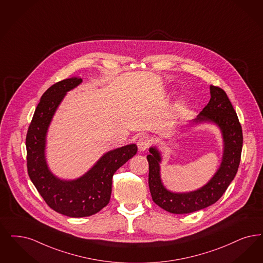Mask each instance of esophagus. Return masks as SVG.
Returning <instances> with one entry per match:
<instances>
[{
    "label": "esophagus",
    "mask_w": 263,
    "mask_h": 263,
    "mask_svg": "<svg viewBox=\"0 0 263 263\" xmlns=\"http://www.w3.org/2000/svg\"><path fill=\"white\" fill-rule=\"evenodd\" d=\"M149 145H151V139L145 135L140 137L137 142V147L140 152L146 151L147 147H149Z\"/></svg>",
    "instance_id": "obj_1"
}]
</instances>
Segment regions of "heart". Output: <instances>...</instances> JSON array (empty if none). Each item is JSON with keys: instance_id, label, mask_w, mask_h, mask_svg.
Segmentation results:
<instances>
[{"instance_id": "obj_1", "label": "heart", "mask_w": 263, "mask_h": 263, "mask_svg": "<svg viewBox=\"0 0 263 263\" xmlns=\"http://www.w3.org/2000/svg\"><path fill=\"white\" fill-rule=\"evenodd\" d=\"M182 105H183V102H182V101H181V102H179L178 104H177V106H178V107H181Z\"/></svg>"}]
</instances>
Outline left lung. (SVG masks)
<instances>
[{
  "label": "left lung",
  "mask_w": 263,
  "mask_h": 263,
  "mask_svg": "<svg viewBox=\"0 0 263 263\" xmlns=\"http://www.w3.org/2000/svg\"><path fill=\"white\" fill-rule=\"evenodd\" d=\"M209 104L195 119L182 127L188 131L200 124H212L220 131L223 143L220 165L206 184L190 192H173L161 180L162 153L158 146L148 148V187L156 204L170 213L184 214L205 209L215 203L235 178L239 168L242 147V127L226 93L218 87L210 86Z\"/></svg>",
  "instance_id": "left-lung-1"
}]
</instances>
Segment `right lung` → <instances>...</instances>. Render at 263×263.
Masks as SVG:
<instances>
[{
  "mask_svg": "<svg viewBox=\"0 0 263 263\" xmlns=\"http://www.w3.org/2000/svg\"><path fill=\"white\" fill-rule=\"evenodd\" d=\"M74 76L51 86L41 97L26 136L27 169L32 183L52 210L69 217H85L99 212L109 202L112 176L137 154L130 144L104 154L78 178L63 179L49 167L46 156L47 136L53 116L67 92L82 83Z\"/></svg>",
  "mask_w": 263,
  "mask_h": 263,
  "instance_id": "add662e5",
  "label": "right lung"
}]
</instances>
